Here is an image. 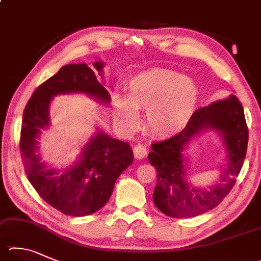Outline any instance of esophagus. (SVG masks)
<instances>
[{
    "mask_svg": "<svg viewBox=\"0 0 261 261\" xmlns=\"http://www.w3.org/2000/svg\"><path fill=\"white\" fill-rule=\"evenodd\" d=\"M134 155L136 159H144L147 155V148L144 145H137L134 147Z\"/></svg>",
    "mask_w": 261,
    "mask_h": 261,
    "instance_id": "obj_1",
    "label": "esophagus"
}]
</instances>
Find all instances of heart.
<instances>
[{
  "label": "heart",
  "instance_id": "b5f03b06",
  "mask_svg": "<svg viewBox=\"0 0 261 261\" xmlns=\"http://www.w3.org/2000/svg\"><path fill=\"white\" fill-rule=\"evenodd\" d=\"M114 115L122 127L131 130L138 123L137 108H146V122L153 134L169 137L188 125L195 114L198 88L192 79L174 70L153 68L132 76L126 96L113 94Z\"/></svg>",
  "mask_w": 261,
  "mask_h": 261
}]
</instances>
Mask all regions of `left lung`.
<instances>
[{
    "mask_svg": "<svg viewBox=\"0 0 261 261\" xmlns=\"http://www.w3.org/2000/svg\"><path fill=\"white\" fill-rule=\"evenodd\" d=\"M204 128L221 132L229 164L221 176L220 184L207 190L193 189L184 180L182 153L190 139ZM248 139L242 103L235 96L198 108L184 130L151 145L148 161L158 173L153 194L156 207L174 218L195 217L216 207L234 187L243 167Z\"/></svg>",
    "mask_w": 261,
    "mask_h": 261,
    "instance_id": "left-lung-1",
    "label": "left lung"
}]
</instances>
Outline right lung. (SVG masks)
Instances as JSON below:
<instances>
[{"label":"right lung","instance_id":"right-lung-1","mask_svg":"<svg viewBox=\"0 0 261 261\" xmlns=\"http://www.w3.org/2000/svg\"><path fill=\"white\" fill-rule=\"evenodd\" d=\"M93 67L100 74L103 65L96 61ZM70 92H84L106 102L111 100L106 88L87 64L63 66L28 100L23 110L19 144L26 176L37 194L64 215L82 217L106 204L116 179L130 167L134 154L127 143L98 132L84 147L81 159L74 167L61 173L46 168L36 154V139L41 129L50 124L49 103L52 97Z\"/></svg>","mask_w":261,"mask_h":261}]
</instances>
